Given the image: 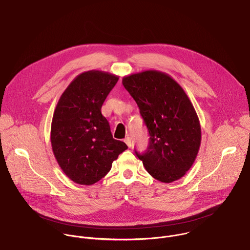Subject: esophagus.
<instances>
[{"label":"esophagus","instance_id":"34e87169","mask_svg":"<svg viewBox=\"0 0 250 250\" xmlns=\"http://www.w3.org/2000/svg\"><path fill=\"white\" fill-rule=\"evenodd\" d=\"M124 141L125 142V145H126L129 148L132 146V139H131V137L127 136V137H125V140H124Z\"/></svg>","mask_w":250,"mask_h":250}]
</instances>
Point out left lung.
I'll return each instance as SVG.
<instances>
[{"label":"left lung","instance_id":"8db88e82","mask_svg":"<svg viewBox=\"0 0 250 250\" xmlns=\"http://www.w3.org/2000/svg\"><path fill=\"white\" fill-rule=\"evenodd\" d=\"M136 102L149 131V146L136 156L160 182L182 178L198 155L202 132L194 105L183 88L170 75L145 70L123 78Z\"/></svg>","mask_w":250,"mask_h":250}]
</instances>
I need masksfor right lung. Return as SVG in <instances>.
Returning a JSON list of instances; mask_svg holds the SVG:
<instances>
[{"label": "right lung", "instance_id": "obj_1", "mask_svg": "<svg viewBox=\"0 0 250 250\" xmlns=\"http://www.w3.org/2000/svg\"><path fill=\"white\" fill-rule=\"evenodd\" d=\"M119 76L89 70L76 76L58 100L50 141L54 157L70 180L93 185L104 177L127 146L113 138L102 104Z\"/></svg>", "mask_w": 250, "mask_h": 250}]
</instances>
